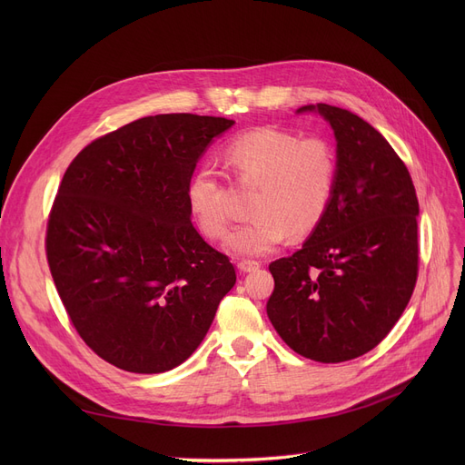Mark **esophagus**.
Instances as JSON below:
<instances>
[{"label": "esophagus", "mask_w": 465, "mask_h": 465, "mask_svg": "<svg viewBox=\"0 0 465 465\" xmlns=\"http://www.w3.org/2000/svg\"><path fill=\"white\" fill-rule=\"evenodd\" d=\"M260 265H262V263H260V262H256V260H241V262L237 263L239 272H242V273H251V272H256Z\"/></svg>", "instance_id": "34e87169"}]
</instances>
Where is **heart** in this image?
Wrapping results in <instances>:
<instances>
[{"mask_svg": "<svg viewBox=\"0 0 465 465\" xmlns=\"http://www.w3.org/2000/svg\"><path fill=\"white\" fill-rule=\"evenodd\" d=\"M224 158L239 184L254 186L249 202L254 216L230 233L226 245L232 252L262 256L277 249L288 233L303 237L322 223L337 177L335 153L326 139L258 128L232 139ZM186 203L207 239L218 241L228 233L232 192L211 165L192 173Z\"/></svg>", "mask_w": 465, "mask_h": 465, "instance_id": "heart-1", "label": "heart"}]
</instances>
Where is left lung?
Here are the masks:
<instances>
[{"mask_svg": "<svg viewBox=\"0 0 465 465\" xmlns=\"http://www.w3.org/2000/svg\"><path fill=\"white\" fill-rule=\"evenodd\" d=\"M319 111L337 141L330 209L305 245L270 263L267 316L284 343L322 363L375 349L403 314L419 277V200L403 160L358 114Z\"/></svg>", "mask_w": 465, "mask_h": 465, "instance_id": "1", "label": "left lung"}]
</instances>
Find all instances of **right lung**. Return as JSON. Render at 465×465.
I'll list each match as a JSON object with an SVG mask.
<instances>
[{
    "label": "right lung",
    "mask_w": 465,
    "mask_h": 465,
    "mask_svg": "<svg viewBox=\"0 0 465 465\" xmlns=\"http://www.w3.org/2000/svg\"><path fill=\"white\" fill-rule=\"evenodd\" d=\"M223 116L156 114L97 137L64 173L46 260L71 324L130 373L177 368L235 284L230 258L190 223L186 186Z\"/></svg>",
    "instance_id": "add662e5"
}]
</instances>
